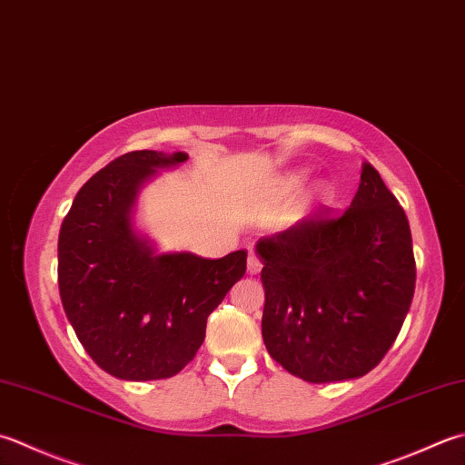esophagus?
I'll list each match as a JSON object with an SVG mask.
<instances>
[{"mask_svg": "<svg viewBox=\"0 0 465 465\" xmlns=\"http://www.w3.org/2000/svg\"><path fill=\"white\" fill-rule=\"evenodd\" d=\"M260 270H262L260 258L253 252H250V256H248V274L250 276H256V274H260Z\"/></svg>", "mask_w": 465, "mask_h": 465, "instance_id": "esophagus-1", "label": "esophagus"}]
</instances>
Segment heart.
Instances as JSON below:
<instances>
[{"label": "heart", "mask_w": 465, "mask_h": 465, "mask_svg": "<svg viewBox=\"0 0 465 465\" xmlns=\"http://www.w3.org/2000/svg\"><path fill=\"white\" fill-rule=\"evenodd\" d=\"M308 183V173L300 171V173H294V175H290L288 181H286V189L288 191H302ZM316 197L318 202H329V199L332 197V189L329 185H321L316 189Z\"/></svg>", "instance_id": "b5f03b06"}]
</instances>
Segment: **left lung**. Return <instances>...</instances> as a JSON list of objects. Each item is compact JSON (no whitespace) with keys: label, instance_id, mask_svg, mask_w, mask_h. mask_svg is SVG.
<instances>
[{"label":"left lung","instance_id":"obj_1","mask_svg":"<svg viewBox=\"0 0 465 465\" xmlns=\"http://www.w3.org/2000/svg\"><path fill=\"white\" fill-rule=\"evenodd\" d=\"M256 253L262 336L278 365L308 383L359 379L379 365L411 306L415 258L403 207L371 163L347 212L260 238Z\"/></svg>","mask_w":465,"mask_h":465}]
</instances>
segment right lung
I'll return each mask as SVG.
<instances>
[{
	"label": "right lung",
	"instance_id": "1",
	"mask_svg": "<svg viewBox=\"0 0 465 465\" xmlns=\"http://www.w3.org/2000/svg\"><path fill=\"white\" fill-rule=\"evenodd\" d=\"M187 159L123 154L82 185L60 227L64 312L90 359L116 379L177 375L202 347L207 316L245 274V250L220 260L159 252L136 225L141 189Z\"/></svg>",
	"mask_w": 465,
	"mask_h": 465
}]
</instances>
